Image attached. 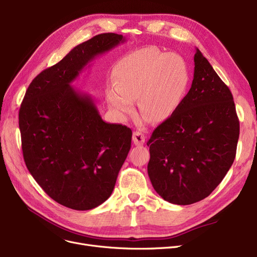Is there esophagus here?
I'll return each instance as SVG.
<instances>
[{"label": "esophagus", "mask_w": 257, "mask_h": 257, "mask_svg": "<svg viewBox=\"0 0 257 257\" xmlns=\"http://www.w3.org/2000/svg\"><path fill=\"white\" fill-rule=\"evenodd\" d=\"M132 140H133V143L136 144L137 146H142V145H144V143L146 141V136L142 131L137 130V131L133 132Z\"/></svg>", "instance_id": "obj_1"}]
</instances>
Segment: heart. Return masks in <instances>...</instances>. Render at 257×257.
Segmentation results:
<instances>
[{"label":"heart","instance_id":"heart-1","mask_svg":"<svg viewBox=\"0 0 257 257\" xmlns=\"http://www.w3.org/2000/svg\"><path fill=\"white\" fill-rule=\"evenodd\" d=\"M115 87L108 102L115 114L128 117L139 101L140 113L151 123L170 118L179 107L187 89L190 73L185 60L175 53L155 48L133 52L117 62Z\"/></svg>","mask_w":257,"mask_h":257}]
</instances>
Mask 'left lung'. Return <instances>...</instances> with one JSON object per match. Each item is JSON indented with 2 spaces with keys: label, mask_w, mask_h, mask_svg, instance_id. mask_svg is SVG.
Instances as JSON below:
<instances>
[{
  "label": "left lung",
  "mask_w": 257,
  "mask_h": 257,
  "mask_svg": "<svg viewBox=\"0 0 257 257\" xmlns=\"http://www.w3.org/2000/svg\"><path fill=\"white\" fill-rule=\"evenodd\" d=\"M191 89L177 110L153 131L148 175L173 204L208 197L232 166L239 120L232 93L197 49Z\"/></svg>",
  "instance_id": "1"
}]
</instances>
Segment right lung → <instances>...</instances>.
Returning a JSON list of instances; mask_svg holds the SVG:
<instances>
[{
	"label": "right lung",
	"instance_id": "add662e5",
	"mask_svg": "<svg viewBox=\"0 0 257 257\" xmlns=\"http://www.w3.org/2000/svg\"><path fill=\"white\" fill-rule=\"evenodd\" d=\"M124 42L123 35L103 33L78 45L33 79L21 104L25 164L45 193L65 207L101 205L129 153L131 129L105 123L90 96L71 86L88 62Z\"/></svg>",
	"mask_w": 257,
	"mask_h": 257
}]
</instances>
